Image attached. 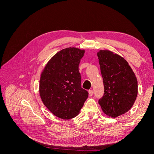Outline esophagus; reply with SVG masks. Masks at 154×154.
<instances>
[{
  "mask_svg": "<svg viewBox=\"0 0 154 154\" xmlns=\"http://www.w3.org/2000/svg\"><path fill=\"white\" fill-rule=\"evenodd\" d=\"M88 95H89V96H92L93 95V91L92 90L88 91Z\"/></svg>",
  "mask_w": 154,
  "mask_h": 154,
  "instance_id": "esophagus-1",
  "label": "esophagus"
}]
</instances>
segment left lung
I'll return each mask as SVG.
<instances>
[{"label":"left lung","instance_id":"left-lung-1","mask_svg":"<svg viewBox=\"0 0 154 154\" xmlns=\"http://www.w3.org/2000/svg\"><path fill=\"white\" fill-rule=\"evenodd\" d=\"M104 85V95L98 103L111 118L125 114L134 105L138 93L137 80L124 58L109 50L97 53Z\"/></svg>","mask_w":154,"mask_h":154}]
</instances>
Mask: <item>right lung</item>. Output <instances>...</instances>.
Instances as JSON below:
<instances>
[{"mask_svg":"<svg viewBox=\"0 0 154 154\" xmlns=\"http://www.w3.org/2000/svg\"><path fill=\"white\" fill-rule=\"evenodd\" d=\"M85 50L67 48L55 54L41 73L39 93L47 109L57 117L72 119L80 113L88 97L81 87L78 66Z\"/></svg>","mask_w":154,"mask_h":154,"instance_id":"obj_1","label":"right lung"}]
</instances>
